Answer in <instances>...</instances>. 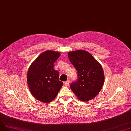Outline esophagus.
<instances>
[{"label":"esophagus","instance_id":"1","mask_svg":"<svg viewBox=\"0 0 131 131\" xmlns=\"http://www.w3.org/2000/svg\"><path fill=\"white\" fill-rule=\"evenodd\" d=\"M69 83H70V81H69V80L67 81L66 82H64V85H65L66 86H67H67H69Z\"/></svg>","mask_w":131,"mask_h":131}]
</instances>
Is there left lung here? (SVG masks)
<instances>
[{
    "label": "left lung",
    "instance_id": "left-lung-1",
    "mask_svg": "<svg viewBox=\"0 0 131 131\" xmlns=\"http://www.w3.org/2000/svg\"><path fill=\"white\" fill-rule=\"evenodd\" d=\"M68 56L77 71V79L70 85L72 91L82 101L96 97L102 88L104 79L101 65L90 53L83 50L69 52Z\"/></svg>",
    "mask_w": 131,
    "mask_h": 131
}]
</instances>
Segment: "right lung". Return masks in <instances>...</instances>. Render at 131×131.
<instances>
[{"instance_id":"add662e5","label":"right lung","mask_w":131,"mask_h":131,"mask_svg":"<svg viewBox=\"0 0 131 131\" xmlns=\"http://www.w3.org/2000/svg\"><path fill=\"white\" fill-rule=\"evenodd\" d=\"M60 54L47 50L38 56L29 68L27 82L31 93L37 100L48 103L58 94L63 83L54 64Z\"/></svg>"}]
</instances>
